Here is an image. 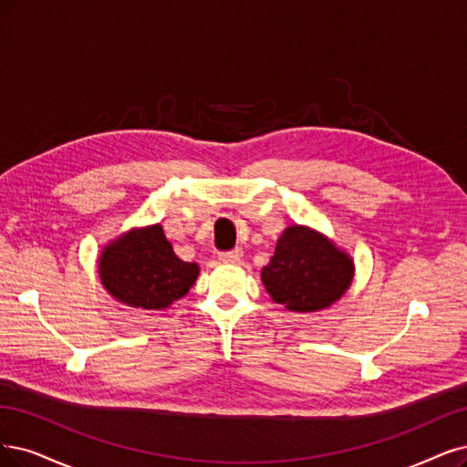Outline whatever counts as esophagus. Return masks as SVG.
<instances>
[{"instance_id": "34e87169", "label": "esophagus", "mask_w": 467, "mask_h": 467, "mask_svg": "<svg viewBox=\"0 0 467 467\" xmlns=\"http://www.w3.org/2000/svg\"><path fill=\"white\" fill-rule=\"evenodd\" d=\"M240 257H243V250H240V248L227 250V252H221V254H219V260H221V262H238Z\"/></svg>"}]
</instances>
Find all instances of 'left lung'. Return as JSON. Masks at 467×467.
I'll return each instance as SVG.
<instances>
[{
	"mask_svg": "<svg viewBox=\"0 0 467 467\" xmlns=\"http://www.w3.org/2000/svg\"><path fill=\"white\" fill-rule=\"evenodd\" d=\"M354 277V264L333 243L306 227L279 238L262 281L269 296L290 312H317L337 302Z\"/></svg>",
	"mask_w": 467,
	"mask_h": 467,
	"instance_id": "8db88e82",
	"label": "left lung"
}]
</instances>
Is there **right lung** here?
I'll use <instances>...</instances> for the list:
<instances>
[{
  "mask_svg": "<svg viewBox=\"0 0 467 467\" xmlns=\"http://www.w3.org/2000/svg\"><path fill=\"white\" fill-rule=\"evenodd\" d=\"M198 271L196 264L179 260L160 224L120 236L99 257V279L109 295L144 309H161L184 296Z\"/></svg>",
  "mask_w": 467,
  "mask_h": 467,
  "instance_id": "obj_1",
  "label": "right lung"
}]
</instances>
